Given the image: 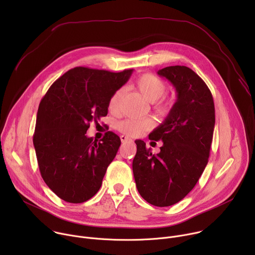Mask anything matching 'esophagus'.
Returning a JSON list of instances; mask_svg holds the SVG:
<instances>
[{"label": "esophagus", "mask_w": 255, "mask_h": 255, "mask_svg": "<svg viewBox=\"0 0 255 255\" xmlns=\"http://www.w3.org/2000/svg\"><path fill=\"white\" fill-rule=\"evenodd\" d=\"M120 139H121V141L122 142H131V141H133L131 138H129V137H127V136H125V135H121L120 136Z\"/></svg>", "instance_id": "obj_1"}]
</instances>
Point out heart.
<instances>
[{"instance_id":"obj_1","label":"heart","mask_w":255,"mask_h":255,"mask_svg":"<svg viewBox=\"0 0 255 255\" xmlns=\"http://www.w3.org/2000/svg\"><path fill=\"white\" fill-rule=\"evenodd\" d=\"M136 88L142 94V96L148 102L153 103L154 110L161 116L168 114L171 108V102L165 98H162L165 93V83L158 77L152 74H145L138 78L135 83ZM124 95V89L120 88L113 93L109 100V110L111 112L118 111L120 102ZM154 122L150 118H127L120 121L117 124V128L120 132L127 136L136 137L141 135L143 132L151 129Z\"/></svg>"}]
</instances>
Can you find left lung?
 <instances>
[{
    "label": "left lung",
    "mask_w": 255,
    "mask_h": 255,
    "mask_svg": "<svg viewBox=\"0 0 255 255\" xmlns=\"http://www.w3.org/2000/svg\"><path fill=\"white\" fill-rule=\"evenodd\" d=\"M176 91V101L164 121L150 134L161 140L160 152L152 154L142 140L132 168L140 196L156 207L183 200L196 186L210 155L215 127V107L205 82L188 66H167L157 71Z\"/></svg>",
    "instance_id": "1"
}]
</instances>
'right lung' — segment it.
I'll return each instance as SVG.
<instances>
[{
	"label": "right lung",
	"mask_w": 255,
	"mask_h": 255,
	"mask_svg": "<svg viewBox=\"0 0 255 255\" xmlns=\"http://www.w3.org/2000/svg\"><path fill=\"white\" fill-rule=\"evenodd\" d=\"M132 72L75 67L56 80L42 98L33 144L43 180L63 201L84 203L100 190L121 140L110 131L100 141L94 140L87 130L91 122L107 116L109 100Z\"/></svg>",
	"instance_id": "right-lung-1"
}]
</instances>
